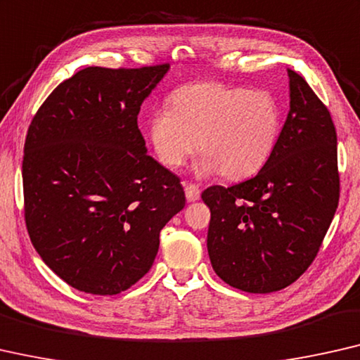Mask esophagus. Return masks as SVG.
I'll use <instances>...</instances> for the list:
<instances>
[{"label":"esophagus","mask_w":360,"mask_h":360,"mask_svg":"<svg viewBox=\"0 0 360 360\" xmlns=\"http://www.w3.org/2000/svg\"><path fill=\"white\" fill-rule=\"evenodd\" d=\"M184 191H186L187 202H195V200H198V198H200V189H198L195 184H186Z\"/></svg>","instance_id":"esophagus-1"}]
</instances>
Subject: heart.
<instances>
[{
    "instance_id": "b5f03b06",
    "label": "heart",
    "mask_w": 360,
    "mask_h": 360,
    "mask_svg": "<svg viewBox=\"0 0 360 360\" xmlns=\"http://www.w3.org/2000/svg\"><path fill=\"white\" fill-rule=\"evenodd\" d=\"M281 132V110L264 90L217 82L182 85L169 96V110L150 120V142L160 162L178 168L197 148L202 174L245 179L264 168Z\"/></svg>"
}]
</instances>
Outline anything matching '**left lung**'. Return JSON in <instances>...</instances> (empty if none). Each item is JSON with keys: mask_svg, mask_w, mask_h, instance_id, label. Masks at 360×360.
<instances>
[{"mask_svg": "<svg viewBox=\"0 0 360 360\" xmlns=\"http://www.w3.org/2000/svg\"><path fill=\"white\" fill-rule=\"evenodd\" d=\"M289 112L276 148L254 178L212 186L207 249L217 275L245 292L289 286L312 264L340 200L336 131L330 111L288 69Z\"/></svg>", "mask_w": 360, "mask_h": 360, "instance_id": "1", "label": "left lung"}]
</instances>
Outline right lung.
Here are the masks:
<instances>
[{
  "instance_id": "add662e5",
  "label": "right lung",
  "mask_w": 360,
  "mask_h": 360,
  "mask_svg": "<svg viewBox=\"0 0 360 360\" xmlns=\"http://www.w3.org/2000/svg\"><path fill=\"white\" fill-rule=\"evenodd\" d=\"M169 64L85 68L53 90L27 132L25 224L69 286L112 296L152 268L160 231L186 205L176 174L147 155L143 100Z\"/></svg>"
}]
</instances>
